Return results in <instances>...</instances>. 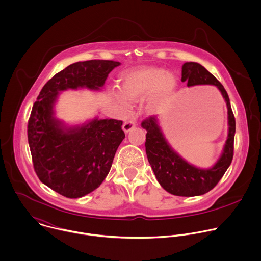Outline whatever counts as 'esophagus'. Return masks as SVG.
<instances>
[{
	"mask_svg": "<svg viewBox=\"0 0 261 261\" xmlns=\"http://www.w3.org/2000/svg\"><path fill=\"white\" fill-rule=\"evenodd\" d=\"M136 124H137L136 119H129V120H127V121H125V122L123 123L122 128H123V130H124L125 133H128V132H130L133 128H135Z\"/></svg>",
	"mask_w": 261,
	"mask_h": 261,
	"instance_id": "obj_1",
	"label": "esophagus"
}]
</instances>
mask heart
I'll list each match as a JSON object with an SVG mask.
<instances>
[{"label": "heart", "instance_id": "b5f03b06", "mask_svg": "<svg viewBox=\"0 0 261 261\" xmlns=\"http://www.w3.org/2000/svg\"><path fill=\"white\" fill-rule=\"evenodd\" d=\"M176 88V80L170 72L158 67H140L128 70L121 75L118 100L138 102L147 98V104L153 109L167 100Z\"/></svg>", "mask_w": 261, "mask_h": 261}]
</instances>
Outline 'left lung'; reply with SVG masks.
I'll use <instances>...</instances> for the list:
<instances>
[{"mask_svg": "<svg viewBox=\"0 0 261 261\" xmlns=\"http://www.w3.org/2000/svg\"><path fill=\"white\" fill-rule=\"evenodd\" d=\"M186 81L188 87L197 85L216 86L225 100L228 115V135L223 152L214 166L209 169H201L189 164L176 154L164 139L156 116H149L143 120L142 127L147 130L146 154L158 182L172 195L193 197L212 190L230 165L233 156L236 120L228 95L223 86L201 64L186 62L182 65L181 82Z\"/></svg>", "mask_w": 261, "mask_h": 261, "instance_id": "1", "label": "left lung"}]
</instances>
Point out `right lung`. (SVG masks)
<instances>
[{
	"label": "right lung",
	"instance_id": "right-lung-1",
	"mask_svg": "<svg viewBox=\"0 0 261 261\" xmlns=\"http://www.w3.org/2000/svg\"><path fill=\"white\" fill-rule=\"evenodd\" d=\"M120 65L112 60L76 62L56 73L42 89L29 119L28 138L34 168L40 180L67 198H81L96 190L107 176L125 135L122 121L93 119L65 127L54 117L60 91L99 90Z\"/></svg>",
	"mask_w": 261,
	"mask_h": 261
}]
</instances>
